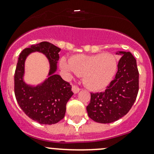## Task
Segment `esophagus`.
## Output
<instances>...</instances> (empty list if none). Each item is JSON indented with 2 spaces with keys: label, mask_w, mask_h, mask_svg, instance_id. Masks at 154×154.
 <instances>
[{
  "label": "esophagus",
  "mask_w": 154,
  "mask_h": 154,
  "mask_svg": "<svg viewBox=\"0 0 154 154\" xmlns=\"http://www.w3.org/2000/svg\"><path fill=\"white\" fill-rule=\"evenodd\" d=\"M80 91V88H78L77 85H72V91L74 94H77Z\"/></svg>",
  "instance_id": "1"
}]
</instances>
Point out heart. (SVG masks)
<instances>
[{
	"label": "heart",
	"instance_id": "b5f03b06",
	"mask_svg": "<svg viewBox=\"0 0 154 154\" xmlns=\"http://www.w3.org/2000/svg\"><path fill=\"white\" fill-rule=\"evenodd\" d=\"M60 68L69 75L77 74L83 77V82L88 88L99 91L105 88L112 81L117 70V59L111 53L77 54L69 61L62 57Z\"/></svg>",
	"mask_w": 154,
	"mask_h": 154
}]
</instances>
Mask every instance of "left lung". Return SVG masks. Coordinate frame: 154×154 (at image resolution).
<instances>
[{
    "label": "left lung",
    "instance_id": "left-lung-1",
    "mask_svg": "<svg viewBox=\"0 0 154 154\" xmlns=\"http://www.w3.org/2000/svg\"><path fill=\"white\" fill-rule=\"evenodd\" d=\"M121 56L115 78L106 91L91 93V101L86 107L88 115L100 123H111L130 111L139 91V72L137 60L129 51H117Z\"/></svg>",
    "mask_w": 154,
    "mask_h": 154
}]
</instances>
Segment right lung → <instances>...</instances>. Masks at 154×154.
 <instances>
[{
	"mask_svg": "<svg viewBox=\"0 0 154 154\" xmlns=\"http://www.w3.org/2000/svg\"><path fill=\"white\" fill-rule=\"evenodd\" d=\"M60 48L48 42L32 45L23 50L14 73V94L20 108L29 117L40 124H55L63 119L66 103L74 93L72 85L56 74ZM42 53L50 63L48 77L42 84L31 86L23 80L25 61L32 52Z\"/></svg>",
	"mask_w": 154,
	"mask_h": 154,
	"instance_id": "1",
	"label": "right lung"
}]
</instances>
